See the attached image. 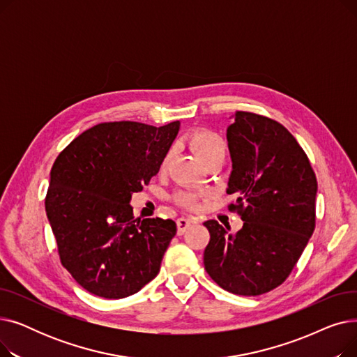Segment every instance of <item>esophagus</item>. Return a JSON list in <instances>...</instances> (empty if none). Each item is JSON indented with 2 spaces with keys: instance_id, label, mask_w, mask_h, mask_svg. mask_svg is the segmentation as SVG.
<instances>
[{
  "instance_id": "esophagus-1",
  "label": "esophagus",
  "mask_w": 357,
  "mask_h": 357,
  "mask_svg": "<svg viewBox=\"0 0 357 357\" xmlns=\"http://www.w3.org/2000/svg\"><path fill=\"white\" fill-rule=\"evenodd\" d=\"M192 226V222L188 218H178L176 220V227H178V234H183L186 230Z\"/></svg>"
}]
</instances>
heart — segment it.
Masks as SVG:
<instances>
[{
  "label": "heart",
  "instance_id": "heart-1",
  "mask_svg": "<svg viewBox=\"0 0 357 357\" xmlns=\"http://www.w3.org/2000/svg\"><path fill=\"white\" fill-rule=\"evenodd\" d=\"M188 144L192 149V152L198 156V159L205 165L215 158L226 156V143H224L222 137L218 133H215V131L210 128L194 130L188 136ZM172 155V150H167L165 153L160 163V171H166L169 163H171ZM176 201L181 205H183V207H195L197 195L190 192H182L176 195Z\"/></svg>",
  "mask_w": 357,
  "mask_h": 357
}]
</instances>
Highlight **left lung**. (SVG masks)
Segmentation results:
<instances>
[{"label":"left lung","mask_w":357,"mask_h":357,"mask_svg":"<svg viewBox=\"0 0 357 357\" xmlns=\"http://www.w3.org/2000/svg\"><path fill=\"white\" fill-rule=\"evenodd\" d=\"M227 142V194L237 197L229 210L245 222L234 234L215 220L204 222V266L222 289L256 296L284 282L312 236L317 178L303 147L272 119L236 111Z\"/></svg>","instance_id":"obj_1"}]
</instances>
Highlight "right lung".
I'll use <instances>...</instances> for the list:
<instances>
[{"label":"right lung","instance_id":"1","mask_svg":"<svg viewBox=\"0 0 357 357\" xmlns=\"http://www.w3.org/2000/svg\"><path fill=\"white\" fill-rule=\"evenodd\" d=\"M178 131L179 121L101 123L56 158L46 214L63 268L88 292L126 298L159 273L176 224L135 218L130 199L159 172Z\"/></svg>","mask_w":357,"mask_h":357}]
</instances>
